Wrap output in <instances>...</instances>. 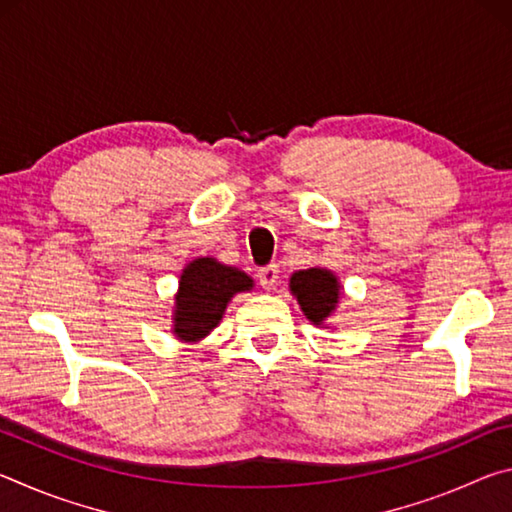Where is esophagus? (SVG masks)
Returning <instances> with one entry per match:
<instances>
[{
  "mask_svg": "<svg viewBox=\"0 0 512 512\" xmlns=\"http://www.w3.org/2000/svg\"><path fill=\"white\" fill-rule=\"evenodd\" d=\"M257 277H259V284H262V289L271 291L275 287L277 277H280V268H277V264H268L264 268H259Z\"/></svg>",
  "mask_w": 512,
  "mask_h": 512,
  "instance_id": "34e87169",
  "label": "esophagus"
}]
</instances>
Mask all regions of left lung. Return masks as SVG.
Returning a JSON list of instances; mask_svg holds the SVG:
<instances>
[{
	"instance_id": "obj_1",
	"label": "left lung",
	"mask_w": 512,
	"mask_h": 512,
	"mask_svg": "<svg viewBox=\"0 0 512 512\" xmlns=\"http://www.w3.org/2000/svg\"><path fill=\"white\" fill-rule=\"evenodd\" d=\"M289 291L311 325L329 327L327 320L336 314L341 300V280L334 271L323 266L296 271L289 277Z\"/></svg>"
}]
</instances>
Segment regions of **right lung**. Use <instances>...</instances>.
Wrapping results in <instances>:
<instances>
[{
    "label": "right lung",
    "mask_w": 512,
    "mask_h": 512,
    "mask_svg": "<svg viewBox=\"0 0 512 512\" xmlns=\"http://www.w3.org/2000/svg\"><path fill=\"white\" fill-rule=\"evenodd\" d=\"M253 287V277L237 266L221 264L214 257L192 259L180 273L173 296L171 334L183 343L203 341L221 323L230 300Z\"/></svg>",
    "instance_id": "right-lung-1"
}]
</instances>
